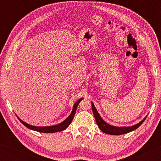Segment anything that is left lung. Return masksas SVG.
Masks as SVG:
<instances>
[{
	"label": "left lung",
	"instance_id": "obj_1",
	"mask_svg": "<svg viewBox=\"0 0 161 161\" xmlns=\"http://www.w3.org/2000/svg\"><path fill=\"white\" fill-rule=\"evenodd\" d=\"M92 103V112H93L94 116H95V119L96 123H97V125L102 131L103 132L106 134H109V135H114V136H119V135H123V134H126L129 133V132H132V131L135 130L138 128V126H140L142 124L145 119L147 117V116L142 119V121H140L139 123H138L137 124L132 125V126H115V125H112L108 124V123H106L104 119L101 118V116H100V114L97 112V109L95 108V105H94L93 102Z\"/></svg>",
	"mask_w": 161,
	"mask_h": 161
}]
</instances>
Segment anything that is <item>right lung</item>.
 Here are the masks:
<instances>
[{"label":"right lung","mask_w":161,"mask_h":161,"mask_svg":"<svg viewBox=\"0 0 161 161\" xmlns=\"http://www.w3.org/2000/svg\"><path fill=\"white\" fill-rule=\"evenodd\" d=\"M82 99H83L82 97V98H79L78 101L75 103L74 105H73V110H72L71 114H69V116H68L66 119H64L62 123H59V124H57V125H48V126H36V125H32L30 124H28V123H25V122L22 120L20 118H19V116H17V115H16V116H17V118L19 119V120L21 122V123H23L25 127H27V128L29 129H32V130L36 131V132H43V133H53V132H61L63 130H65V129L69 126L70 123H72L73 117H74L75 111H76L77 107H78L79 102H80Z\"/></svg>","instance_id":"obj_1"}]
</instances>
